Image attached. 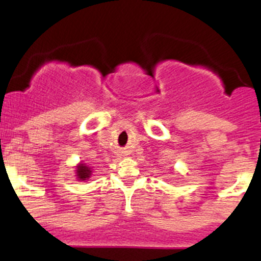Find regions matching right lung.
<instances>
[{
    "label": "right lung",
    "mask_w": 261,
    "mask_h": 261,
    "mask_svg": "<svg viewBox=\"0 0 261 261\" xmlns=\"http://www.w3.org/2000/svg\"><path fill=\"white\" fill-rule=\"evenodd\" d=\"M76 174H77V179H79V180H82V181L88 180L92 175V168L85 163H80L79 166H77Z\"/></svg>",
    "instance_id": "right-lung-1"
}]
</instances>
